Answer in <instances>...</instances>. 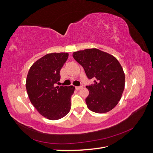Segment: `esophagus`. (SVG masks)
<instances>
[{
	"label": "esophagus",
	"instance_id": "obj_1",
	"mask_svg": "<svg viewBox=\"0 0 153 153\" xmlns=\"http://www.w3.org/2000/svg\"><path fill=\"white\" fill-rule=\"evenodd\" d=\"M82 88V86H79V87H76V90H80Z\"/></svg>",
	"mask_w": 153,
	"mask_h": 153
}]
</instances>
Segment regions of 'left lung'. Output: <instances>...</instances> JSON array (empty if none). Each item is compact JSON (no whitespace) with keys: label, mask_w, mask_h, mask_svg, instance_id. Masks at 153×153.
<instances>
[{"label":"left lung","mask_w":153,"mask_h":153,"mask_svg":"<svg viewBox=\"0 0 153 153\" xmlns=\"http://www.w3.org/2000/svg\"><path fill=\"white\" fill-rule=\"evenodd\" d=\"M83 67L89 79L94 83L86 87L89 94L85 100L90 110L103 114L114 109L122 97L125 86V74L117 59L96 48L72 53Z\"/></svg>","instance_id":"1"}]
</instances>
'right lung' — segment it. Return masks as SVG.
<instances>
[{
  "mask_svg": "<svg viewBox=\"0 0 153 153\" xmlns=\"http://www.w3.org/2000/svg\"><path fill=\"white\" fill-rule=\"evenodd\" d=\"M68 57V53H48L31 66L27 76L26 89L32 105L42 116L51 120L60 119L71 110L74 87H55Z\"/></svg>",
  "mask_w": 153,
  "mask_h": 153,
  "instance_id": "obj_1",
  "label": "right lung"
}]
</instances>
